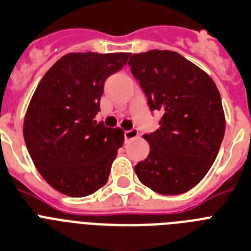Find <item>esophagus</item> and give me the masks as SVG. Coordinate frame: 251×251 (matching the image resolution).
I'll return each mask as SVG.
<instances>
[{"label": "esophagus", "instance_id": "obj_1", "mask_svg": "<svg viewBox=\"0 0 251 251\" xmlns=\"http://www.w3.org/2000/svg\"><path fill=\"white\" fill-rule=\"evenodd\" d=\"M124 135H125V139H126V140H132V139L138 138L139 131H138V128L132 127L131 130H126L125 134H124Z\"/></svg>", "mask_w": 251, "mask_h": 251}]
</instances>
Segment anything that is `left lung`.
I'll list each match as a JSON object with an SVG mask.
<instances>
[{
	"label": "left lung",
	"instance_id": "1",
	"mask_svg": "<svg viewBox=\"0 0 251 251\" xmlns=\"http://www.w3.org/2000/svg\"><path fill=\"white\" fill-rule=\"evenodd\" d=\"M127 64L151 111H160L150 145L135 165L143 184L160 195L189 191L210 171L225 134V115L216 84L197 65L169 50L134 54Z\"/></svg>",
	"mask_w": 251,
	"mask_h": 251
}]
</instances>
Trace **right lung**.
Instances as JSON below:
<instances>
[{"label":"right lung","mask_w":251,"mask_h":251,"mask_svg":"<svg viewBox=\"0 0 251 251\" xmlns=\"http://www.w3.org/2000/svg\"><path fill=\"white\" fill-rule=\"evenodd\" d=\"M128 53H69L45 73L30 101L24 139L35 167L63 195L84 197L106 184L121 128L96 123L104 80Z\"/></svg>","instance_id":"right-lung-1"}]
</instances>
